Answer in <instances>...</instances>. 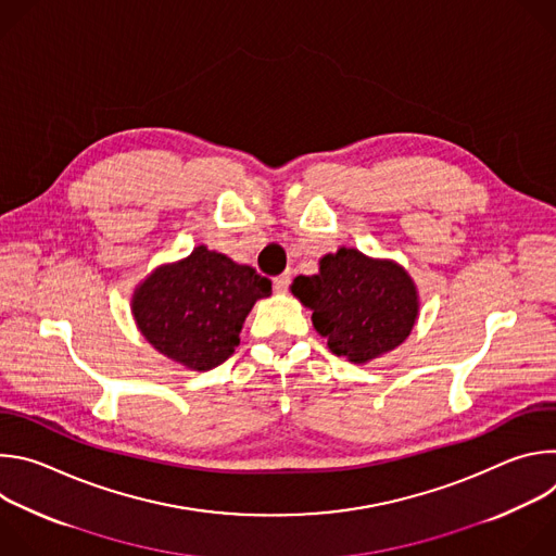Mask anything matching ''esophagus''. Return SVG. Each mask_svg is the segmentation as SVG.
Masks as SVG:
<instances>
[{"label": "esophagus", "instance_id": "34e87169", "mask_svg": "<svg viewBox=\"0 0 556 556\" xmlns=\"http://www.w3.org/2000/svg\"><path fill=\"white\" fill-rule=\"evenodd\" d=\"M275 290L277 292H286L288 288H290V273H283V275H279V277H275Z\"/></svg>", "mask_w": 556, "mask_h": 556}]
</instances>
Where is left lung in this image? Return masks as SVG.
Wrapping results in <instances>:
<instances>
[{
    "mask_svg": "<svg viewBox=\"0 0 556 556\" xmlns=\"http://www.w3.org/2000/svg\"><path fill=\"white\" fill-rule=\"evenodd\" d=\"M290 290L312 309V326L332 354L350 363L399 348L420 309L416 283L403 266L345 247L321 257L316 275H299Z\"/></svg>",
    "mask_w": 556,
    "mask_h": 556,
    "instance_id": "1",
    "label": "left lung"
}]
</instances>
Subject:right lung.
I'll list each match as a JSON object with an SVG mask.
<instances>
[{
	"instance_id": "add662e5",
	"label": "right lung",
	"mask_w": 556,
	"mask_h": 556,
	"mask_svg": "<svg viewBox=\"0 0 556 556\" xmlns=\"http://www.w3.org/2000/svg\"><path fill=\"white\" fill-rule=\"evenodd\" d=\"M270 292V279L255 268L198 247L189 257L155 268L134 290L131 312L157 352L206 371L240 345L249 312Z\"/></svg>"
}]
</instances>
